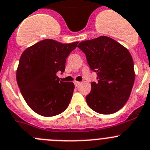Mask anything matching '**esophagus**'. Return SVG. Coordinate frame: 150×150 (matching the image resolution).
I'll list each match as a JSON object with an SVG mask.
<instances>
[{
	"label": "esophagus",
	"mask_w": 150,
	"mask_h": 150,
	"mask_svg": "<svg viewBox=\"0 0 150 150\" xmlns=\"http://www.w3.org/2000/svg\"><path fill=\"white\" fill-rule=\"evenodd\" d=\"M74 83H75V86L78 87V86H79L80 84H81V82H78V81H75V82H74Z\"/></svg>",
	"instance_id": "1"
}]
</instances>
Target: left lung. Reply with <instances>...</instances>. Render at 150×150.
<instances>
[{"label": "left lung", "instance_id": "obj_1", "mask_svg": "<svg viewBox=\"0 0 150 150\" xmlns=\"http://www.w3.org/2000/svg\"><path fill=\"white\" fill-rule=\"evenodd\" d=\"M86 55L90 69L97 75L86 97L97 113L111 114L128 100L135 81L133 61L127 48L108 36L81 42L78 45Z\"/></svg>", "mask_w": 150, "mask_h": 150}]
</instances>
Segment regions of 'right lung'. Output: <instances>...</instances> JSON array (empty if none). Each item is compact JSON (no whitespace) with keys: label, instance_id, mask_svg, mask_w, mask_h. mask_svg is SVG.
<instances>
[{"label":"right lung","instance_id":"right-lung-1","mask_svg":"<svg viewBox=\"0 0 150 150\" xmlns=\"http://www.w3.org/2000/svg\"><path fill=\"white\" fill-rule=\"evenodd\" d=\"M78 43L44 40L22 54L17 70V84L28 105L36 114L53 117L69 105L75 86L61 81L56 74L64 72L67 58Z\"/></svg>","mask_w":150,"mask_h":150}]
</instances>
